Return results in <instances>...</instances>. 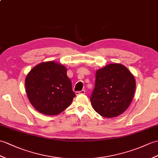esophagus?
I'll return each instance as SVG.
<instances>
[{
  "label": "esophagus",
  "instance_id": "1",
  "mask_svg": "<svg viewBox=\"0 0 158 158\" xmlns=\"http://www.w3.org/2000/svg\"><path fill=\"white\" fill-rule=\"evenodd\" d=\"M76 95H79V94H85V90H81V91H76L75 92Z\"/></svg>",
  "mask_w": 158,
  "mask_h": 158
}]
</instances>
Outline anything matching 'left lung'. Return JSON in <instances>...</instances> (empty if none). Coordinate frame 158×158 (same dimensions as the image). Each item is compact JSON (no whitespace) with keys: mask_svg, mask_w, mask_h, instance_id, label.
Here are the masks:
<instances>
[{"mask_svg":"<svg viewBox=\"0 0 158 158\" xmlns=\"http://www.w3.org/2000/svg\"><path fill=\"white\" fill-rule=\"evenodd\" d=\"M136 83L133 74L120 64H110L99 69L90 97L92 107L105 118L120 115L129 108Z\"/></svg>","mask_w":158,"mask_h":158,"instance_id":"obj_1","label":"left lung"}]
</instances>
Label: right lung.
Here are the masks:
<instances>
[{
  "label": "right lung",
  "mask_w": 158,
  "mask_h": 158,
  "mask_svg": "<svg viewBox=\"0 0 158 158\" xmlns=\"http://www.w3.org/2000/svg\"><path fill=\"white\" fill-rule=\"evenodd\" d=\"M25 84L30 103L44 114H58L75 97L67 69L53 61L36 65L27 74Z\"/></svg>",
  "instance_id": "obj_1"
}]
</instances>
